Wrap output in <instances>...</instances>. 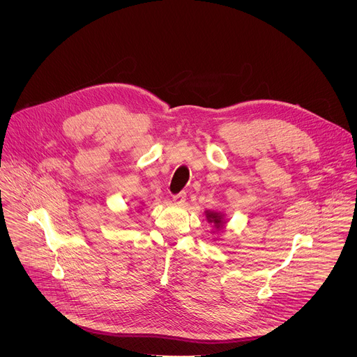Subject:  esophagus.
I'll return each instance as SVG.
<instances>
[{
  "label": "esophagus",
  "instance_id": "1",
  "mask_svg": "<svg viewBox=\"0 0 357 357\" xmlns=\"http://www.w3.org/2000/svg\"><path fill=\"white\" fill-rule=\"evenodd\" d=\"M172 199H174V202L176 203V205H183L185 200H186V192H181V193L175 195Z\"/></svg>",
  "mask_w": 357,
  "mask_h": 357
}]
</instances>
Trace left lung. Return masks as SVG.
<instances>
[{
    "mask_svg": "<svg viewBox=\"0 0 357 357\" xmlns=\"http://www.w3.org/2000/svg\"><path fill=\"white\" fill-rule=\"evenodd\" d=\"M206 215V219L209 223H212L216 230H222L226 225V220H225V215L223 213H219V212H212V211H206L205 212Z\"/></svg>",
    "mask_w": 357,
    "mask_h": 357,
    "instance_id": "8db88e82",
    "label": "left lung"
}]
</instances>
